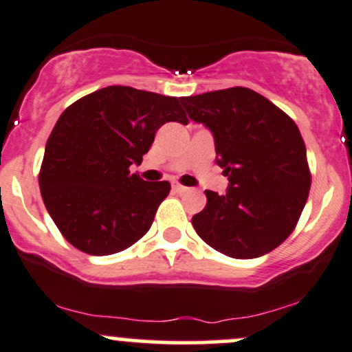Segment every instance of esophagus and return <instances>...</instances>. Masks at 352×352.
Wrapping results in <instances>:
<instances>
[{"label":"esophagus","instance_id":"obj_1","mask_svg":"<svg viewBox=\"0 0 352 352\" xmlns=\"http://www.w3.org/2000/svg\"><path fill=\"white\" fill-rule=\"evenodd\" d=\"M172 188L175 190V192H179V193H182V192H187V187H184V185H180V184H172Z\"/></svg>","mask_w":352,"mask_h":352}]
</instances>
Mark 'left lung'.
I'll use <instances>...</instances> for the list:
<instances>
[{
  "mask_svg": "<svg viewBox=\"0 0 352 352\" xmlns=\"http://www.w3.org/2000/svg\"><path fill=\"white\" fill-rule=\"evenodd\" d=\"M188 117L215 137L230 187L205 190L207 205L192 225L205 243L248 260L272 252L296 228L309 195L306 145L294 120L248 87L180 98Z\"/></svg>",
  "mask_w": 352,
  "mask_h": 352,
  "instance_id": "8db88e82",
  "label": "left lung"
}]
</instances>
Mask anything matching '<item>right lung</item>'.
I'll use <instances>...</instances> for the list:
<instances>
[{
	"label": "right lung",
	"mask_w": 352,
	"mask_h": 352,
	"mask_svg": "<svg viewBox=\"0 0 352 352\" xmlns=\"http://www.w3.org/2000/svg\"><path fill=\"white\" fill-rule=\"evenodd\" d=\"M165 122L187 124L179 98L109 86L72 102L46 142L39 188L60 235L87 254L129 248L151 228L170 184L131 173Z\"/></svg>",
	"instance_id": "right-lung-1"
}]
</instances>
